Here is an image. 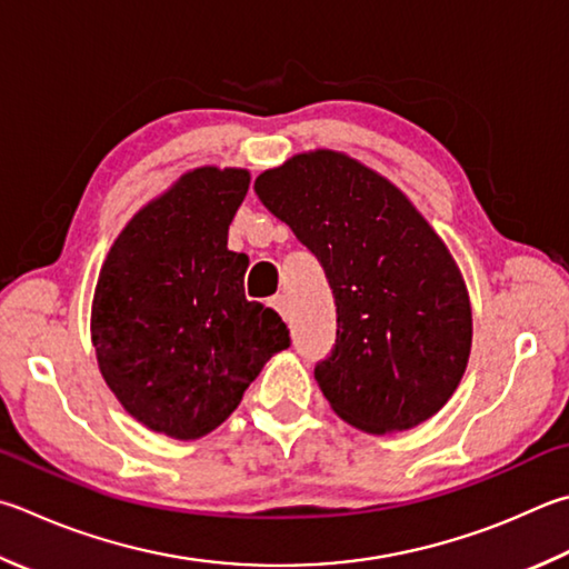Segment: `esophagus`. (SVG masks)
Returning <instances> with one entry per match:
<instances>
[{"instance_id":"34e87169","label":"esophagus","mask_w":569,"mask_h":569,"mask_svg":"<svg viewBox=\"0 0 569 569\" xmlns=\"http://www.w3.org/2000/svg\"><path fill=\"white\" fill-rule=\"evenodd\" d=\"M271 306H273L276 311L281 313L283 318L288 316V301H286V296H276V298H271Z\"/></svg>"}]
</instances>
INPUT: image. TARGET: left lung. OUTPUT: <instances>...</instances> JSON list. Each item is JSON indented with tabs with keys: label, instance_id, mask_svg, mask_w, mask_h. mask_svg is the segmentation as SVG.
Segmentation results:
<instances>
[{
	"label": "left lung",
	"instance_id": "1",
	"mask_svg": "<svg viewBox=\"0 0 569 569\" xmlns=\"http://www.w3.org/2000/svg\"><path fill=\"white\" fill-rule=\"evenodd\" d=\"M253 189L333 291L336 343L316 363L330 408L378 436L436 416L468 366L472 316L456 261L416 206L336 151L298 153Z\"/></svg>",
	"mask_w": 569,
	"mask_h": 569
}]
</instances>
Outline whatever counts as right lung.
<instances>
[{"label":"right lung","instance_id":"obj_1","mask_svg":"<svg viewBox=\"0 0 569 569\" xmlns=\"http://www.w3.org/2000/svg\"><path fill=\"white\" fill-rule=\"evenodd\" d=\"M249 171L196 169L151 201L101 266L91 340L113 396L143 426L179 440L219 428L266 360L291 346L273 308L246 301L249 256L229 226Z\"/></svg>","mask_w":569,"mask_h":569}]
</instances>
